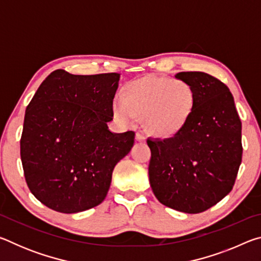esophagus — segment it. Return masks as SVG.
Wrapping results in <instances>:
<instances>
[{"label": "esophagus", "instance_id": "34e87169", "mask_svg": "<svg viewBox=\"0 0 261 261\" xmlns=\"http://www.w3.org/2000/svg\"><path fill=\"white\" fill-rule=\"evenodd\" d=\"M136 139L137 141H139V143H144L145 139H146V137H145L141 132H137L136 134Z\"/></svg>", "mask_w": 261, "mask_h": 261}]
</instances>
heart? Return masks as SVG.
I'll return each instance as SVG.
<instances>
[{
    "label": "heart",
    "mask_w": 261,
    "mask_h": 261,
    "mask_svg": "<svg viewBox=\"0 0 261 261\" xmlns=\"http://www.w3.org/2000/svg\"><path fill=\"white\" fill-rule=\"evenodd\" d=\"M194 106L196 91L187 81L147 76L127 84L123 98L113 101V113L123 124L141 116L145 130L167 138L187 125Z\"/></svg>",
    "instance_id": "heart-1"
}]
</instances>
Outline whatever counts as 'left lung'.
<instances>
[{
	"mask_svg": "<svg viewBox=\"0 0 261 261\" xmlns=\"http://www.w3.org/2000/svg\"><path fill=\"white\" fill-rule=\"evenodd\" d=\"M175 77L193 86L196 106L177 134L147 139L149 184L161 204L197 214L232 190L242 162V122L232 94L218 78L199 71Z\"/></svg>",
	"mask_w": 261,
	"mask_h": 261,
	"instance_id": "obj_1",
	"label": "left lung"
}]
</instances>
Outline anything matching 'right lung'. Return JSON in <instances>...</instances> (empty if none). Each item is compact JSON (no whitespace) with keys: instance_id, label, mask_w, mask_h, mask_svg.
<instances>
[{"instance_id":"obj_1","label":"right lung","mask_w":261,"mask_h":261,"mask_svg":"<svg viewBox=\"0 0 261 261\" xmlns=\"http://www.w3.org/2000/svg\"><path fill=\"white\" fill-rule=\"evenodd\" d=\"M120 73L91 76L55 70L25 112L20 159L30 191L49 208L78 213L105 200L116 163L135 132L114 134L113 100Z\"/></svg>"}]
</instances>
